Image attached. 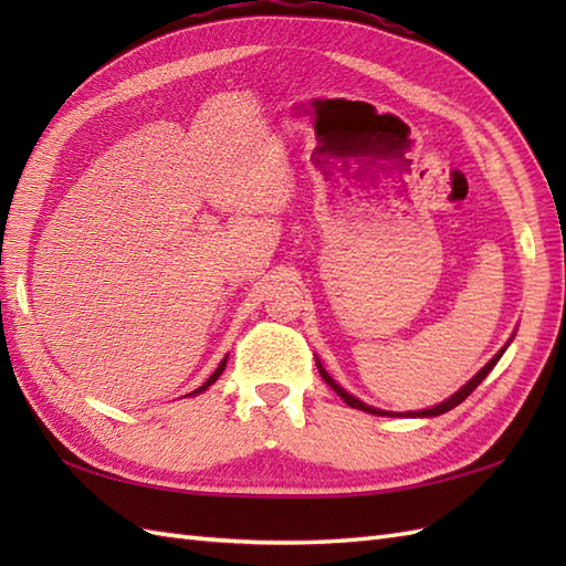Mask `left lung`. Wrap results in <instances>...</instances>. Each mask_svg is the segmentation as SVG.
<instances>
[{
    "mask_svg": "<svg viewBox=\"0 0 566 566\" xmlns=\"http://www.w3.org/2000/svg\"><path fill=\"white\" fill-rule=\"evenodd\" d=\"M513 340V338H511ZM511 340L506 343V345H503L501 347V350L494 355V357H491L489 359V363L482 367V369H479L476 371V375L472 377V379H469L467 384H464V387L460 389V391H454L452 396H450V399H444L442 403H438V406H432V408H423V411H408V413H394V411H381V408H375V406H367L365 401H359L357 399V396H353V394H347L343 387H340V384H335V379L328 375V371L326 369H323V365L318 363V359H316V367H318V371H321V377H323V381H326L328 384V387L335 391V394H338L340 396V399L347 403V406H353V408H359V411H365V413H375V416H418V418H428V416H440V413H444V411H450V408H454V406H460L464 399H467V396L469 394H472L476 387H479V384H482L484 379H486V375H489V371L491 369H494L496 367V363H499V359H501V355L503 353H506V347L511 345Z\"/></svg>",
    "mask_w": 566,
    "mask_h": 566,
    "instance_id": "1",
    "label": "left lung"
}]
</instances>
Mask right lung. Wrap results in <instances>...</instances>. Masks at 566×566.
Returning <instances> with one entry per match:
<instances>
[{"label": "right lung", "instance_id": "right-lung-1", "mask_svg": "<svg viewBox=\"0 0 566 566\" xmlns=\"http://www.w3.org/2000/svg\"><path fill=\"white\" fill-rule=\"evenodd\" d=\"M226 363H228V357H223V359H221V365H219V367H216V371H213V375H211V377H209V379H207V381H203V384H201V387H199V389H195V391H191V394H189V396H195V394H201V391H207V389H209V387H211V384H213V381H216V379H219V377H221V375H223V369H226Z\"/></svg>", "mask_w": 566, "mask_h": 566}]
</instances>
